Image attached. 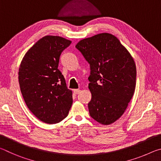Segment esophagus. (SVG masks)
I'll use <instances>...</instances> for the list:
<instances>
[{
    "label": "esophagus",
    "instance_id": "esophagus-1",
    "mask_svg": "<svg viewBox=\"0 0 161 161\" xmlns=\"http://www.w3.org/2000/svg\"><path fill=\"white\" fill-rule=\"evenodd\" d=\"M80 92H81V90H80V89H75V90H74V93H75V94H80Z\"/></svg>",
    "mask_w": 161,
    "mask_h": 161
}]
</instances>
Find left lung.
Listing matches in <instances>:
<instances>
[{
    "label": "left lung",
    "instance_id": "1",
    "mask_svg": "<svg viewBox=\"0 0 161 161\" xmlns=\"http://www.w3.org/2000/svg\"><path fill=\"white\" fill-rule=\"evenodd\" d=\"M75 47L90 65L89 114L103 125L113 124L123 115L134 94L135 62L118 38L107 32L81 40Z\"/></svg>",
    "mask_w": 161,
    "mask_h": 161
}]
</instances>
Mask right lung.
<instances>
[{
	"instance_id": "obj_1",
	"label": "right lung",
	"mask_w": 161,
	"mask_h": 161,
	"mask_svg": "<svg viewBox=\"0 0 161 161\" xmlns=\"http://www.w3.org/2000/svg\"><path fill=\"white\" fill-rule=\"evenodd\" d=\"M71 42L59 36L43 37L27 52L19 68V84L27 107L46 124L62 121L72 107V92L58 69L62 52Z\"/></svg>"
}]
</instances>
